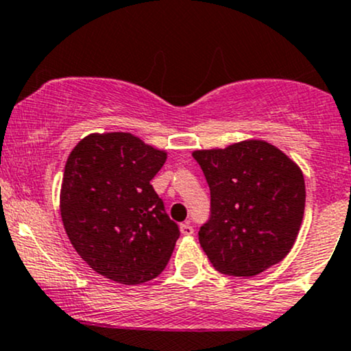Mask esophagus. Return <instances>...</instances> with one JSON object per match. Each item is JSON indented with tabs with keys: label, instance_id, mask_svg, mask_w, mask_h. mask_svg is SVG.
Returning <instances> with one entry per match:
<instances>
[{
	"label": "esophagus",
	"instance_id": "obj_1",
	"mask_svg": "<svg viewBox=\"0 0 351 351\" xmlns=\"http://www.w3.org/2000/svg\"><path fill=\"white\" fill-rule=\"evenodd\" d=\"M180 229H181V234H184V236H191L193 232H195V228H193V224L189 223V221L181 224Z\"/></svg>",
	"mask_w": 351,
	"mask_h": 351
}]
</instances>
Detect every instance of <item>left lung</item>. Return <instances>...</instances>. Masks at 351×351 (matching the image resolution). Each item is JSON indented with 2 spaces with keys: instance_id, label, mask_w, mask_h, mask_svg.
<instances>
[{
  "instance_id": "left-lung-1",
  "label": "left lung",
  "mask_w": 351,
  "mask_h": 351,
  "mask_svg": "<svg viewBox=\"0 0 351 351\" xmlns=\"http://www.w3.org/2000/svg\"><path fill=\"white\" fill-rule=\"evenodd\" d=\"M211 193L199 244L216 271L252 277L280 263L295 243L305 181L285 153L263 140L193 152Z\"/></svg>"
}]
</instances>
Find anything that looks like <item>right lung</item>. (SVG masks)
Listing matches in <instances>:
<instances>
[{"label": "right lung", "mask_w": 351, "mask_h": 351, "mask_svg": "<svg viewBox=\"0 0 351 351\" xmlns=\"http://www.w3.org/2000/svg\"><path fill=\"white\" fill-rule=\"evenodd\" d=\"M167 153L132 134H92L67 158L60 216L86 263L120 284L155 279L170 261L180 228L150 181Z\"/></svg>", "instance_id": "right-lung-1"}]
</instances>
